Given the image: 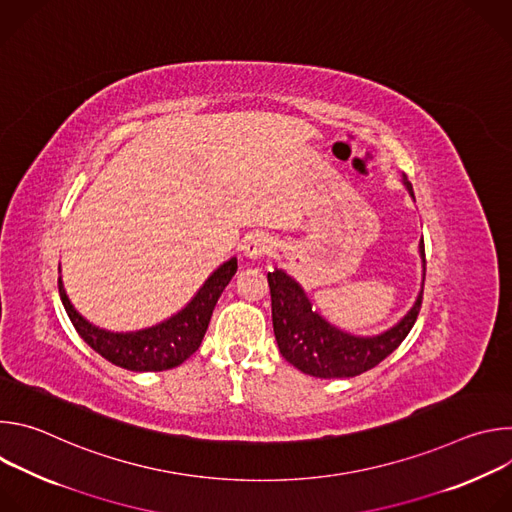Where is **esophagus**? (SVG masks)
Masks as SVG:
<instances>
[{"mask_svg": "<svg viewBox=\"0 0 512 512\" xmlns=\"http://www.w3.org/2000/svg\"><path fill=\"white\" fill-rule=\"evenodd\" d=\"M273 251V241L265 235H251L245 243H243V253L249 259H261L265 255H269Z\"/></svg>", "mask_w": 512, "mask_h": 512, "instance_id": "34e87169", "label": "esophagus"}]
</instances>
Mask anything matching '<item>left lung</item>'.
I'll return each instance as SVG.
<instances>
[{"mask_svg": "<svg viewBox=\"0 0 512 512\" xmlns=\"http://www.w3.org/2000/svg\"><path fill=\"white\" fill-rule=\"evenodd\" d=\"M403 182L413 196V186L407 178ZM419 253L425 271L423 241L419 243ZM267 281L271 289L273 332L281 356L302 373L318 379L356 377L377 367L411 332L423 300L421 289L413 308L391 330L379 336H352L314 312L306 291L285 271L275 269L267 273Z\"/></svg>", "mask_w": 512, "mask_h": 512, "instance_id": "1", "label": "left lung"}]
</instances>
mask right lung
Listing matches in <instances>:
<instances>
[{"instance_id":"1","label":"right lung","mask_w":512,"mask_h":512,"mask_svg":"<svg viewBox=\"0 0 512 512\" xmlns=\"http://www.w3.org/2000/svg\"><path fill=\"white\" fill-rule=\"evenodd\" d=\"M235 273L237 259L233 257L204 281V285L198 289V294L182 312L152 328L125 334L101 330L89 324L68 302L60 279L58 294L79 336L105 360L113 362L115 367L135 373H158L178 367V364H182L190 354L198 350L208 328L212 310Z\"/></svg>"}]
</instances>
